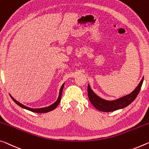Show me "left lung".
Here are the masks:
<instances>
[{
	"mask_svg": "<svg viewBox=\"0 0 149 149\" xmlns=\"http://www.w3.org/2000/svg\"><path fill=\"white\" fill-rule=\"evenodd\" d=\"M143 79H142L138 86L136 89L130 93L129 95L123 97L115 101H107L98 97L94 92L92 91L90 86L88 84L87 86V93H88L89 100L91 103V104L95 107L97 109L103 112H111L113 111H116L128 106L129 104L133 102L135 100L136 96L138 95L139 91L141 90V86H142Z\"/></svg>",
	"mask_w": 149,
	"mask_h": 149,
	"instance_id": "8db88e82",
	"label": "left lung"
}]
</instances>
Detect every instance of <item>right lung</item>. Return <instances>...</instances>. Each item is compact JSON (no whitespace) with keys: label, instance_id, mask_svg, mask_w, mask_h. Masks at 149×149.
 Instances as JSON below:
<instances>
[{"label":"right lung","instance_id":"add662e5","mask_svg":"<svg viewBox=\"0 0 149 149\" xmlns=\"http://www.w3.org/2000/svg\"><path fill=\"white\" fill-rule=\"evenodd\" d=\"M63 86H64V84H63L62 87H61L60 88V94H59V97L58 98L57 101H56L55 103H53L52 105H51L50 106H48V107H44V108H40V109H32V108H30V107H28L26 106L22 105V103H20L18 102V101H16V100H15L13 97L10 95V97L12 98V100H13L18 105H19L20 107H22L24 109H26L27 110H29L30 111H32V112H34V113H47V112H49L50 111H52L54 110V109H55L57 106L58 105L59 103H60V101H61V97H62V91H63Z\"/></svg>","mask_w":149,"mask_h":149}]
</instances>
